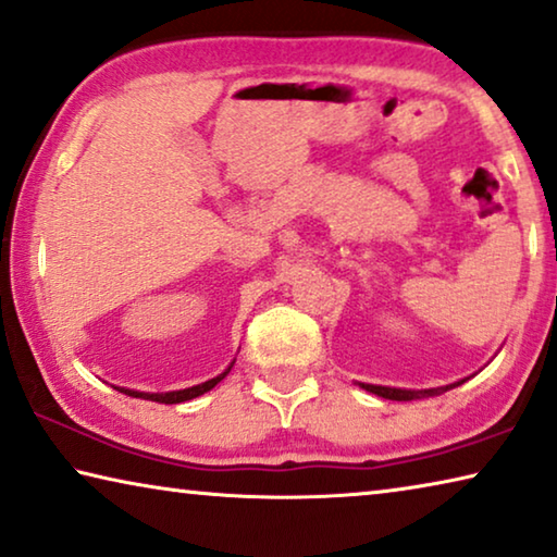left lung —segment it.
Segmentation results:
<instances>
[{
  "mask_svg": "<svg viewBox=\"0 0 557 557\" xmlns=\"http://www.w3.org/2000/svg\"><path fill=\"white\" fill-rule=\"evenodd\" d=\"M461 384V382H458ZM444 386V389H419V392H411V389H392V386H374V384H359L361 389L372 392L376 396H384V399H392V401H411V399H423V396H436L446 389H454V386Z\"/></svg>",
  "mask_w": 557,
  "mask_h": 557,
  "instance_id": "left-lung-1",
  "label": "left lung"
}]
</instances>
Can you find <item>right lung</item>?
Segmentation results:
<instances>
[{"label": "right lung", "instance_id": "obj_1", "mask_svg": "<svg viewBox=\"0 0 557 557\" xmlns=\"http://www.w3.org/2000/svg\"><path fill=\"white\" fill-rule=\"evenodd\" d=\"M227 372H231V367H227ZM227 372H223V374L215 376V379H210V382H206V384L190 386V389H181V392H168V394H146V392H131V389H119V392L128 394V396H136V399H148V401H158V404H181V401L196 399V396L213 389L218 382H223V379L227 376Z\"/></svg>", "mask_w": 557, "mask_h": 557}]
</instances>
